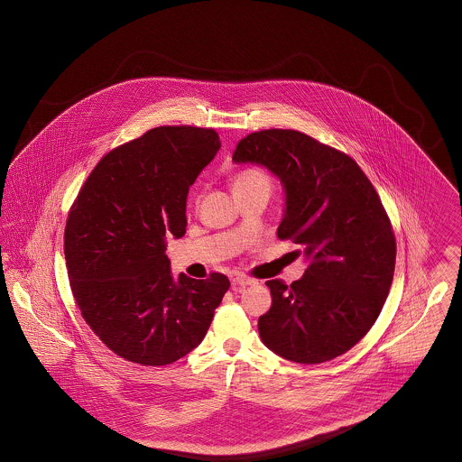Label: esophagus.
<instances>
[{
    "label": "esophagus",
    "mask_w": 462,
    "mask_h": 462,
    "mask_svg": "<svg viewBox=\"0 0 462 462\" xmlns=\"http://www.w3.org/2000/svg\"><path fill=\"white\" fill-rule=\"evenodd\" d=\"M258 281L253 277H247L244 273H232V284L234 286H254Z\"/></svg>",
    "instance_id": "esophagus-1"
}]
</instances>
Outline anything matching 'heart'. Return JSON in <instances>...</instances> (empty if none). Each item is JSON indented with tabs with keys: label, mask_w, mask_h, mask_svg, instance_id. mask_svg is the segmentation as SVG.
I'll return each mask as SVG.
<instances>
[{
	"label": "heart",
	"mask_w": 462,
	"mask_h": 462,
	"mask_svg": "<svg viewBox=\"0 0 462 462\" xmlns=\"http://www.w3.org/2000/svg\"><path fill=\"white\" fill-rule=\"evenodd\" d=\"M232 185H234L236 194L237 192H254V190L270 192L272 178L262 166H245L232 176Z\"/></svg>",
	"instance_id": "1"
}]
</instances>
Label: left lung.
I'll use <instances>...</instances> for the list:
<instances>
[{"mask_svg": "<svg viewBox=\"0 0 462 462\" xmlns=\"http://www.w3.org/2000/svg\"><path fill=\"white\" fill-rule=\"evenodd\" d=\"M232 159L281 178L286 213L277 237L300 244L310 263L291 286L266 282L264 346L298 364L348 352L377 320L395 273L393 226L371 180L350 155L296 130L249 133Z\"/></svg>", "mask_w": 462, "mask_h": 462, "instance_id": "1", "label": "left lung"}]
</instances>
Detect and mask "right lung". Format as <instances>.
<instances>
[{"instance_id": "right-lung-1", "label": "right lung", "mask_w": 462, "mask_h": 462, "mask_svg": "<svg viewBox=\"0 0 462 462\" xmlns=\"http://www.w3.org/2000/svg\"><path fill=\"white\" fill-rule=\"evenodd\" d=\"M213 128L159 126L104 155L67 215L72 296L98 339L149 367L173 364L204 339L230 287L213 272L176 282L166 237L185 234L189 187L220 151Z\"/></svg>"}]
</instances>
